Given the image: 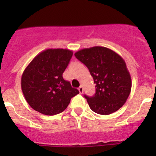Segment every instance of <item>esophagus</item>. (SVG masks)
I'll return each mask as SVG.
<instances>
[{
    "instance_id": "esophagus-1",
    "label": "esophagus",
    "mask_w": 156,
    "mask_h": 156,
    "mask_svg": "<svg viewBox=\"0 0 156 156\" xmlns=\"http://www.w3.org/2000/svg\"><path fill=\"white\" fill-rule=\"evenodd\" d=\"M78 90H79L80 93V94H82L83 92V87L82 86H80V87L79 88H78Z\"/></svg>"
}]
</instances>
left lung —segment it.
<instances>
[{"instance_id":"obj_1","label":"left lung","mask_w":156,"mask_h":156,"mask_svg":"<svg viewBox=\"0 0 156 156\" xmlns=\"http://www.w3.org/2000/svg\"><path fill=\"white\" fill-rule=\"evenodd\" d=\"M87 66L96 84L93 97L84 95L92 111L109 115L122 107L131 90V77L125 61L114 51L105 47L83 48L75 53Z\"/></svg>"}]
</instances>
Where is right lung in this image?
Wrapping results in <instances>:
<instances>
[{"instance_id": "obj_1", "label": "right lung", "mask_w": 156, "mask_h": 156, "mask_svg": "<svg viewBox=\"0 0 156 156\" xmlns=\"http://www.w3.org/2000/svg\"><path fill=\"white\" fill-rule=\"evenodd\" d=\"M72 56L68 49L50 48L38 54L25 69L22 90L32 108L44 115L61 113L79 94L62 77Z\"/></svg>"}]
</instances>
